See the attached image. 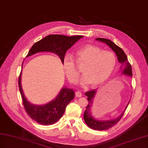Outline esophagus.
<instances>
[{"label":"esophagus","instance_id":"1","mask_svg":"<svg viewBox=\"0 0 148 148\" xmlns=\"http://www.w3.org/2000/svg\"><path fill=\"white\" fill-rule=\"evenodd\" d=\"M82 93L81 92L79 91H77L76 92H75V96L77 97H81L82 96Z\"/></svg>","mask_w":148,"mask_h":148}]
</instances>
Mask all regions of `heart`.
<instances>
[{
    "instance_id": "1",
    "label": "heart",
    "mask_w": 148,
    "mask_h": 148,
    "mask_svg": "<svg viewBox=\"0 0 148 148\" xmlns=\"http://www.w3.org/2000/svg\"><path fill=\"white\" fill-rule=\"evenodd\" d=\"M75 60L79 67H82L84 75L80 79L81 86L90 84L96 87L103 83L112 74L116 64V58L113 52L102 50L97 46L87 45L77 50ZM62 66L68 81L75 84L79 75L74 59L67 54L62 60Z\"/></svg>"
}]
</instances>
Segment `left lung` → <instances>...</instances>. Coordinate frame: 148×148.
Listing matches in <instances>:
<instances>
[{
    "label": "left lung",
    "mask_w": 148,
    "mask_h": 148,
    "mask_svg": "<svg viewBox=\"0 0 148 148\" xmlns=\"http://www.w3.org/2000/svg\"><path fill=\"white\" fill-rule=\"evenodd\" d=\"M96 40L102 41L103 43H106L109 47L116 53L118 60H119V62L120 63V71H121V73L123 74L132 77L133 75L132 66H131L130 63L128 60L127 56H126V54L125 53L123 49L110 40L102 38H96ZM96 92H97L96 89H93L92 90L87 91L85 93L87 97V100H88V103L87 105V106L86 107V110L84 113V119L87 125L89 126L90 128H91L93 130H102V131L106 130L112 128V126H115L118 122L120 120L121 117L123 115L125 110L128 107L129 102L128 105H126L125 110L123 112V113H122L119 117L116 118V119L114 120H104V121L96 120L95 119H94V117H93L91 113L93 99H94L95 97Z\"/></svg>",
    "instance_id": "obj_1"
}]
</instances>
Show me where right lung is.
<instances>
[{
	"label": "right lung",
	"instance_id": "right-lung-1",
	"mask_svg": "<svg viewBox=\"0 0 148 148\" xmlns=\"http://www.w3.org/2000/svg\"><path fill=\"white\" fill-rule=\"evenodd\" d=\"M83 36H67L61 35H51L36 42L32 46L27 56L39 52H51L60 57L62 63L67 49L82 38ZM21 74L18 77V87L23 106L28 115L38 123L49 125L56 123L64 114L66 107L74 98V92L71 88L62 87L55 99L44 105H33L25 98L21 85Z\"/></svg>",
	"mask_w": 148,
	"mask_h": 148
}]
</instances>
